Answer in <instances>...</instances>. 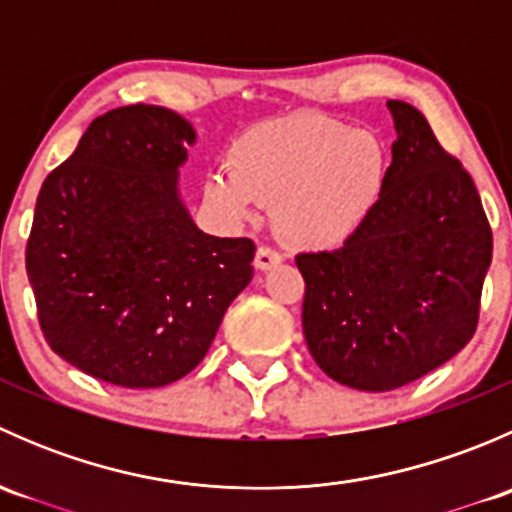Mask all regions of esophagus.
Here are the masks:
<instances>
[{"label": "esophagus", "mask_w": 512, "mask_h": 512, "mask_svg": "<svg viewBox=\"0 0 512 512\" xmlns=\"http://www.w3.org/2000/svg\"><path fill=\"white\" fill-rule=\"evenodd\" d=\"M280 262H282V255L277 250H272V247H260L255 255L257 270H272V267L280 265Z\"/></svg>", "instance_id": "obj_1"}]
</instances>
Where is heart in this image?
I'll return each mask as SVG.
<instances>
[{
	"label": "heart",
	"mask_w": 512,
	"mask_h": 512,
	"mask_svg": "<svg viewBox=\"0 0 512 512\" xmlns=\"http://www.w3.org/2000/svg\"><path fill=\"white\" fill-rule=\"evenodd\" d=\"M230 163L205 178L208 203L232 223L275 203L277 230L309 250L352 240L389 178L386 148L374 133L324 116L257 123L232 143Z\"/></svg>",
	"instance_id": "heart-1"
}]
</instances>
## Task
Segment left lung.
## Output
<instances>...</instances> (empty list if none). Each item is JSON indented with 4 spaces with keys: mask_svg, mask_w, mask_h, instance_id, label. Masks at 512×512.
<instances>
[{
    "mask_svg": "<svg viewBox=\"0 0 512 512\" xmlns=\"http://www.w3.org/2000/svg\"><path fill=\"white\" fill-rule=\"evenodd\" d=\"M394 118L384 195L339 250L302 252V329L334 381L391 391L446 364L471 342L493 235L471 175L448 156L421 111Z\"/></svg>",
    "mask_w": 512,
    "mask_h": 512,
    "instance_id": "obj_1",
    "label": "left lung"
}]
</instances>
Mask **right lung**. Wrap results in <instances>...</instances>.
Masks as SVG:
<instances>
[{
	"mask_svg": "<svg viewBox=\"0 0 512 512\" xmlns=\"http://www.w3.org/2000/svg\"><path fill=\"white\" fill-rule=\"evenodd\" d=\"M195 138L170 108H113L36 198L27 275L41 332L108 384L156 389L190 374L252 280V240L208 235L180 198Z\"/></svg>",
	"mask_w": 512,
	"mask_h": 512,
	"instance_id": "right-lung-1",
	"label": "right lung"
}]
</instances>
